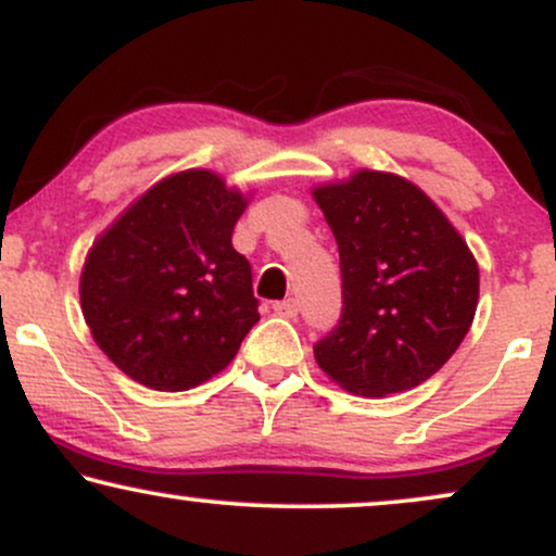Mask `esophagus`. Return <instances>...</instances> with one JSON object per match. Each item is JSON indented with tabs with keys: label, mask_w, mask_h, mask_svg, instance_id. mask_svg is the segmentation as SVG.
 I'll list each match as a JSON object with an SVG mask.
<instances>
[{
	"label": "esophagus",
	"mask_w": 556,
	"mask_h": 556,
	"mask_svg": "<svg viewBox=\"0 0 556 556\" xmlns=\"http://www.w3.org/2000/svg\"><path fill=\"white\" fill-rule=\"evenodd\" d=\"M274 314L285 316V318H295L298 316V300L295 298L277 300V303H274Z\"/></svg>",
	"instance_id": "34e87169"
}]
</instances>
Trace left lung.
Wrapping results in <instances>:
<instances>
[{
  "instance_id": "1",
  "label": "left lung",
  "mask_w": 556,
  "mask_h": 556,
  "mask_svg": "<svg viewBox=\"0 0 556 556\" xmlns=\"http://www.w3.org/2000/svg\"><path fill=\"white\" fill-rule=\"evenodd\" d=\"M342 271V316L314 344L321 371L366 397L407 392L452 358L473 324L478 264L424 190L361 169L314 188Z\"/></svg>"
}]
</instances>
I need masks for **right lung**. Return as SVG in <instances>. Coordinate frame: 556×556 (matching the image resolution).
<instances>
[{
  "label": "right lung",
  "mask_w": 556,
  "mask_h": 556,
  "mask_svg": "<svg viewBox=\"0 0 556 556\" xmlns=\"http://www.w3.org/2000/svg\"><path fill=\"white\" fill-rule=\"evenodd\" d=\"M245 206L214 172H177L93 242L80 274L83 316L106 358L138 384H203L258 321L251 264L232 248Z\"/></svg>",
  "instance_id": "1"
}]
</instances>
